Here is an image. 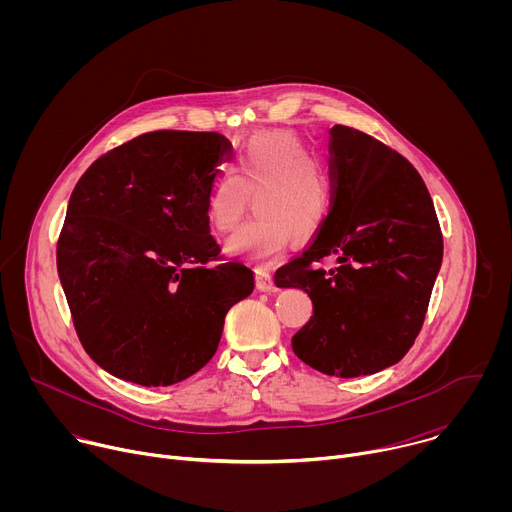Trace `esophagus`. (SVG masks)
<instances>
[{
    "label": "esophagus",
    "instance_id": "esophagus-1",
    "mask_svg": "<svg viewBox=\"0 0 512 512\" xmlns=\"http://www.w3.org/2000/svg\"><path fill=\"white\" fill-rule=\"evenodd\" d=\"M257 289L259 291H273L275 289V283H273V277H271L269 271H263V269L257 271Z\"/></svg>",
    "mask_w": 512,
    "mask_h": 512
}]
</instances>
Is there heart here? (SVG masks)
<instances>
[{"instance_id": "1", "label": "heart", "mask_w": 512, "mask_h": 512, "mask_svg": "<svg viewBox=\"0 0 512 512\" xmlns=\"http://www.w3.org/2000/svg\"><path fill=\"white\" fill-rule=\"evenodd\" d=\"M249 196L261 218L229 239L227 251L243 261L269 267L291 243L314 239L332 208L328 172L312 158L306 143L287 131L253 137L237 154L206 204L208 223L218 233H233L245 218Z\"/></svg>"}]
</instances>
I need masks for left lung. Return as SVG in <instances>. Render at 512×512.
Returning a JSON list of instances; mask_svg holds the SVG:
<instances>
[{
  "label": "left lung",
  "mask_w": 512,
  "mask_h": 512,
  "mask_svg": "<svg viewBox=\"0 0 512 512\" xmlns=\"http://www.w3.org/2000/svg\"><path fill=\"white\" fill-rule=\"evenodd\" d=\"M332 208L314 243L275 273L314 304L291 338L308 367L330 377L375 375L413 346L442 267L444 239L417 170L379 139L330 129ZM326 256L339 267L324 272Z\"/></svg>",
  "instance_id": "obj_1"
}]
</instances>
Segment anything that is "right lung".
Returning <instances> with one entry per match:
<instances>
[{
  "mask_svg": "<svg viewBox=\"0 0 512 512\" xmlns=\"http://www.w3.org/2000/svg\"><path fill=\"white\" fill-rule=\"evenodd\" d=\"M229 148L221 133H143L72 190L56 267L79 340L109 375L141 387L188 379L251 296L253 271L221 263L206 216Z\"/></svg>",
  "mask_w": 512,
  "mask_h": 512,
  "instance_id": "1",
  "label": "right lung"
}]
</instances>
